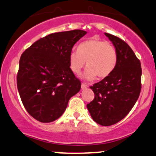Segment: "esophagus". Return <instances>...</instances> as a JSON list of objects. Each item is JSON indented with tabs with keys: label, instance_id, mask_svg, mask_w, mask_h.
Wrapping results in <instances>:
<instances>
[{
	"label": "esophagus",
	"instance_id": "1",
	"mask_svg": "<svg viewBox=\"0 0 156 156\" xmlns=\"http://www.w3.org/2000/svg\"><path fill=\"white\" fill-rule=\"evenodd\" d=\"M81 87H82V90H85V89L87 88V85H86L85 83H82Z\"/></svg>",
	"mask_w": 156,
	"mask_h": 156
}]
</instances>
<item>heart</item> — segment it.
I'll use <instances>...</instances> for the list:
<instances>
[{
  "label": "heart",
  "instance_id": "b5f03b06",
  "mask_svg": "<svg viewBox=\"0 0 156 156\" xmlns=\"http://www.w3.org/2000/svg\"><path fill=\"white\" fill-rule=\"evenodd\" d=\"M86 69L83 78L93 80L98 76L105 78L112 74L116 66L118 54L115 47L109 42L100 39L97 36L81 42L77 51L71 52L69 66L75 74H79L85 67Z\"/></svg>",
  "mask_w": 156,
  "mask_h": 156
}]
</instances>
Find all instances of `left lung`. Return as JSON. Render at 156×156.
<instances>
[{"instance_id":"8db88e82","label":"left lung","mask_w":156,"mask_h":156,"mask_svg":"<svg viewBox=\"0 0 156 156\" xmlns=\"http://www.w3.org/2000/svg\"><path fill=\"white\" fill-rule=\"evenodd\" d=\"M104 34L116 49L118 61L110 75L91 86L95 98L87 107L95 122L109 126L125 118L136 102L142 87V68L127 43L112 34Z\"/></svg>"}]
</instances>
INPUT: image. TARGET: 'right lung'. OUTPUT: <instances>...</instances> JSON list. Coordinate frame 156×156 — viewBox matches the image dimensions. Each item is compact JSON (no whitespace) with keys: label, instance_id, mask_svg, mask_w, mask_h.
Segmentation results:
<instances>
[{"label":"right lung","instance_id":"right-lung-1","mask_svg":"<svg viewBox=\"0 0 156 156\" xmlns=\"http://www.w3.org/2000/svg\"><path fill=\"white\" fill-rule=\"evenodd\" d=\"M87 32L73 30L51 34L22 54L16 84L24 107L33 118L50 122L63 114L69 101L81 88L69 66L75 44Z\"/></svg>","mask_w":156,"mask_h":156}]
</instances>
